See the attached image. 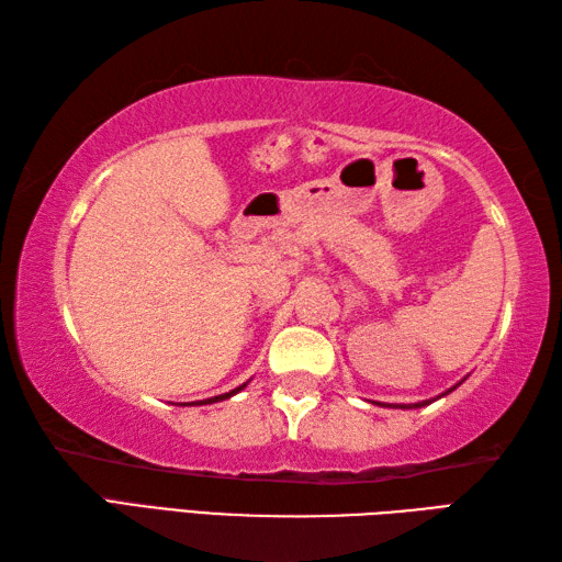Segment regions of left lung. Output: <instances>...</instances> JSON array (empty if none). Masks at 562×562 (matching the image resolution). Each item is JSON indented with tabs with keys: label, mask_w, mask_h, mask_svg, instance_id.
<instances>
[{
	"label": "left lung",
	"mask_w": 562,
	"mask_h": 562,
	"mask_svg": "<svg viewBox=\"0 0 562 562\" xmlns=\"http://www.w3.org/2000/svg\"><path fill=\"white\" fill-rule=\"evenodd\" d=\"M453 389H457V386H453ZM451 391V389H449ZM447 391V393H449ZM447 393H441V396H447ZM429 401H423V403H411V405H393V408H420V405H427ZM389 405V403H386Z\"/></svg>",
	"instance_id": "1"
}]
</instances>
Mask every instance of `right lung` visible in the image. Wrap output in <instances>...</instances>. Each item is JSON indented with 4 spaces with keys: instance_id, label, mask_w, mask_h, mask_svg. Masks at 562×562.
Returning <instances> with one entry per match:
<instances>
[{
    "instance_id": "1",
    "label": "right lung",
    "mask_w": 562,
    "mask_h": 562,
    "mask_svg": "<svg viewBox=\"0 0 562 562\" xmlns=\"http://www.w3.org/2000/svg\"><path fill=\"white\" fill-rule=\"evenodd\" d=\"M246 386V384H244ZM244 386H238V389H234V391H229V393H222V396H214V398H207V401H200V405L202 403H217V401H224V398H229V396H234V393H238V391H241Z\"/></svg>"
}]
</instances>
